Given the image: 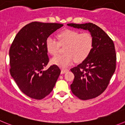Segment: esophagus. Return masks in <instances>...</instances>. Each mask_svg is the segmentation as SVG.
<instances>
[{"label":"esophagus","instance_id":"obj_1","mask_svg":"<svg viewBox=\"0 0 125 125\" xmlns=\"http://www.w3.org/2000/svg\"><path fill=\"white\" fill-rule=\"evenodd\" d=\"M68 69H67V68H62V69L61 70V73L63 74L67 72H68Z\"/></svg>","mask_w":125,"mask_h":125}]
</instances>
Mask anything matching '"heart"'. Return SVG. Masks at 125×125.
<instances>
[{
	"instance_id": "1",
	"label": "heart",
	"mask_w": 125,
	"mask_h": 125,
	"mask_svg": "<svg viewBox=\"0 0 125 125\" xmlns=\"http://www.w3.org/2000/svg\"><path fill=\"white\" fill-rule=\"evenodd\" d=\"M58 42L52 37L45 42L47 52L52 56L58 53L60 45L64 46L65 54L58 55L52 60V63L61 67H68L75 62L80 63L89 57L94 45V39L90 33H81L72 29H65L57 35Z\"/></svg>"
}]
</instances>
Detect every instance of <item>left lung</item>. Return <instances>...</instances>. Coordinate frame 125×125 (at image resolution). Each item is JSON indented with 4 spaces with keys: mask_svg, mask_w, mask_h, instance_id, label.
I'll return each instance as SVG.
<instances>
[{
    "mask_svg": "<svg viewBox=\"0 0 125 125\" xmlns=\"http://www.w3.org/2000/svg\"><path fill=\"white\" fill-rule=\"evenodd\" d=\"M67 25L74 28L88 30L94 39V45L89 57L70 70L75 76L70 85L72 93L83 100L94 98L106 89L115 71L116 55L114 43L95 24Z\"/></svg>",
    "mask_w": 125,
    "mask_h": 125,
    "instance_id": "1",
    "label": "left lung"
}]
</instances>
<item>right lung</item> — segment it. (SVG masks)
I'll list each match as a JSON object with an SVG mask.
<instances>
[{"label": "right lung", "mask_w": 125, "mask_h": 125, "mask_svg": "<svg viewBox=\"0 0 125 125\" xmlns=\"http://www.w3.org/2000/svg\"><path fill=\"white\" fill-rule=\"evenodd\" d=\"M63 25L31 22L18 32L11 45L10 73L19 89L31 98L42 100L49 95L60 75L57 65L43 68L49 62L46 40Z\"/></svg>", "instance_id": "1"}]
</instances>
